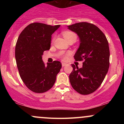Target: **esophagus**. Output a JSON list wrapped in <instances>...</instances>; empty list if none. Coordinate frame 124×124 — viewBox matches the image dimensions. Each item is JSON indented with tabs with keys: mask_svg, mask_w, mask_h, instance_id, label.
<instances>
[{
	"mask_svg": "<svg viewBox=\"0 0 124 124\" xmlns=\"http://www.w3.org/2000/svg\"><path fill=\"white\" fill-rule=\"evenodd\" d=\"M66 65H67L66 63H65V62H62V66L63 67L66 66Z\"/></svg>",
	"mask_w": 124,
	"mask_h": 124,
	"instance_id": "esophagus-1",
	"label": "esophagus"
}]
</instances>
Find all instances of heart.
I'll use <instances>...</instances> for the list:
<instances>
[{"mask_svg":"<svg viewBox=\"0 0 124 124\" xmlns=\"http://www.w3.org/2000/svg\"><path fill=\"white\" fill-rule=\"evenodd\" d=\"M63 35L64 37V38L68 40V39H70L71 38H76V35L75 34V33L73 32H71V31H65V32H63ZM70 55V53L68 52V53L66 54H62V56L61 57L63 59H66L68 56Z\"/></svg>","mask_w":124,"mask_h":124,"instance_id":"heart-1","label":"heart"}]
</instances>
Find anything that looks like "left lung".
Here are the masks:
<instances>
[{"label":"left lung","instance_id":"obj_1","mask_svg":"<svg viewBox=\"0 0 124 124\" xmlns=\"http://www.w3.org/2000/svg\"><path fill=\"white\" fill-rule=\"evenodd\" d=\"M77 34L80 45L74 55L76 61H84L79 68L72 64L69 75L72 87L81 94L93 93L103 82L109 66V49L106 35L96 25L86 22L68 25Z\"/></svg>","mask_w":124,"mask_h":124}]
</instances>
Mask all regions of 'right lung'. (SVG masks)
Listing matches in <instances>:
<instances>
[{
	"instance_id": "obj_1",
	"label": "right lung",
	"mask_w": 124,
	"mask_h": 124,
	"mask_svg": "<svg viewBox=\"0 0 124 124\" xmlns=\"http://www.w3.org/2000/svg\"><path fill=\"white\" fill-rule=\"evenodd\" d=\"M60 26L34 23L22 31L17 41L15 58L20 76L25 86L35 93L51 89L62 68L59 61L46 65L42 59L44 51L50 49L51 35Z\"/></svg>"
}]
</instances>
